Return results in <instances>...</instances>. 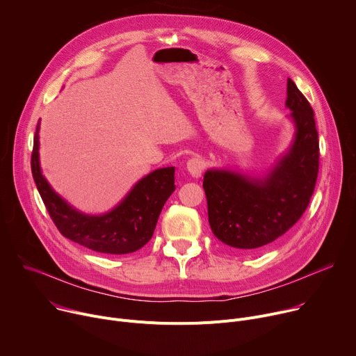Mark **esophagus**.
Returning <instances> with one entry per match:
<instances>
[{
  "label": "esophagus",
  "instance_id": "34e87169",
  "mask_svg": "<svg viewBox=\"0 0 356 356\" xmlns=\"http://www.w3.org/2000/svg\"><path fill=\"white\" fill-rule=\"evenodd\" d=\"M187 172L193 176V177H200L202 173V169H204V162L198 158H191L187 161Z\"/></svg>",
  "mask_w": 356,
  "mask_h": 356
}]
</instances>
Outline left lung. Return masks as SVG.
<instances>
[{
  "label": "left lung",
  "instance_id": "obj_1",
  "mask_svg": "<svg viewBox=\"0 0 356 356\" xmlns=\"http://www.w3.org/2000/svg\"><path fill=\"white\" fill-rule=\"evenodd\" d=\"M286 107L291 111L294 139L264 179L231 170L204 175L211 231L235 250H258L286 234L314 193L320 165L314 111L291 79H287Z\"/></svg>",
  "mask_w": 356,
  "mask_h": 356
}]
</instances>
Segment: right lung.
I'll return each mask as SVG.
<instances>
[{
  "mask_svg": "<svg viewBox=\"0 0 356 356\" xmlns=\"http://www.w3.org/2000/svg\"><path fill=\"white\" fill-rule=\"evenodd\" d=\"M32 176L43 204L59 232L91 250L125 255L149 242L166 200L175 191V168L150 172L140 179L128 195L103 216H87L54 191L39 166V124L31 158Z\"/></svg>",
  "mask_w": 356,
  "mask_h": 356,
  "instance_id": "obj_1",
  "label": "right lung"
}]
</instances>
